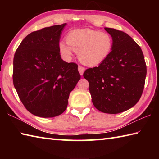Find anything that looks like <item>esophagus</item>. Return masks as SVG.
<instances>
[{
  "mask_svg": "<svg viewBox=\"0 0 159 159\" xmlns=\"http://www.w3.org/2000/svg\"><path fill=\"white\" fill-rule=\"evenodd\" d=\"M78 69H79V71L80 74L82 76L83 73H84V71H85V68L82 66H79V68H78Z\"/></svg>",
  "mask_w": 159,
  "mask_h": 159,
  "instance_id": "obj_1",
  "label": "esophagus"
}]
</instances>
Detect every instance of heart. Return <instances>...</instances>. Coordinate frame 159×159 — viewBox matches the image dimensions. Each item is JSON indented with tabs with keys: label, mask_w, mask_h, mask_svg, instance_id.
I'll return each mask as SVG.
<instances>
[{
	"label": "heart",
	"mask_w": 159,
	"mask_h": 159,
	"mask_svg": "<svg viewBox=\"0 0 159 159\" xmlns=\"http://www.w3.org/2000/svg\"><path fill=\"white\" fill-rule=\"evenodd\" d=\"M66 43L61 42L59 45L63 57L69 59L74 50L80 61L88 66L101 64L108 57L113 48L111 35L90 29L71 31L66 36Z\"/></svg>",
	"instance_id": "1"
}]
</instances>
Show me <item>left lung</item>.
Returning <instances> with one entry per match:
<instances>
[{"mask_svg": "<svg viewBox=\"0 0 159 159\" xmlns=\"http://www.w3.org/2000/svg\"><path fill=\"white\" fill-rule=\"evenodd\" d=\"M113 39L110 55L98 66L86 69L92 102L97 109L118 114L135 105L143 93L147 66L141 48L126 33L104 28Z\"/></svg>", "mask_w": 159, "mask_h": 159, "instance_id": "1", "label": "left lung"}]
</instances>
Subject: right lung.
Instances as JSON below:
<instances>
[{
	"instance_id": "add662e5",
	"label": "right lung",
	"mask_w": 159,
	"mask_h": 159,
	"mask_svg": "<svg viewBox=\"0 0 159 159\" xmlns=\"http://www.w3.org/2000/svg\"><path fill=\"white\" fill-rule=\"evenodd\" d=\"M66 23L27 35L13 60V84L28 111L55 117L65 111L69 94L80 79L78 64L61 60L60 39Z\"/></svg>"
}]
</instances>
